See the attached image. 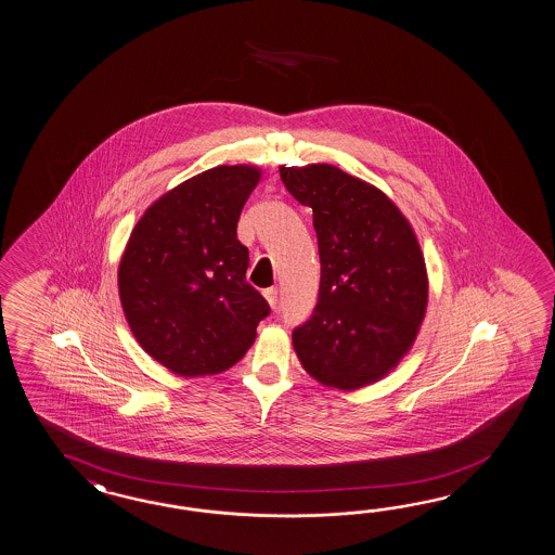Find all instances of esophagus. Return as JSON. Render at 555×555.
<instances>
[{
  "label": "esophagus",
  "mask_w": 555,
  "mask_h": 555,
  "mask_svg": "<svg viewBox=\"0 0 555 555\" xmlns=\"http://www.w3.org/2000/svg\"><path fill=\"white\" fill-rule=\"evenodd\" d=\"M262 295H264V298H267V302L271 305V308H276V305H279V288H274V286H272V288H267Z\"/></svg>",
  "instance_id": "obj_1"
}]
</instances>
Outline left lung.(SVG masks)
Here are the masks:
<instances>
[{
  "label": "left lung",
  "instance_id": "8db88e82",
  "mask_svg": "<svg viewBox=\"0 0 555 555\" xmlns=\"http://www.w3.org/2000/svg\"><path fill=\"white\" fill-rule=\"evenodd\" d=\"M281 179L312 209L321 255L319 302L293 333L300 364L340 390L376 383L406 354L426 314L416 234L380 189L338 167H281Z\"/></svg>",
  "mask_w": 555,
  "mask_h": 555
}]
</instances>
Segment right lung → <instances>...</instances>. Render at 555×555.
I'll use <instances>...</instances> for the list:
<instances>
[{
  "label": "right lung",
  "mask_w": 555,
  "mask_h": 555,
  "mask_svg": "<svg viewBox=\"0 0 555 555\" xmlns=\"http://www.w3.org/2000/svg\"><path fill=\"white\" fill-rule=\"evenodd\" d=\"M260 171L219 165L175 186L139 219L119 262V298L149 357L179 376L231 369L271 307L247 283L236 222Z\"/></svg>",
  "instance_id": "1"
}]
</instances>
